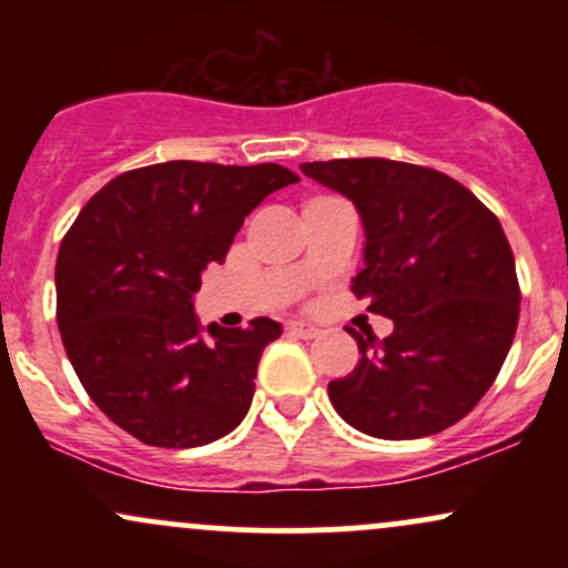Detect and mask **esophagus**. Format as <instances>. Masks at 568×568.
Wrapping results in <instances>:
<instances>
[{
    "mask_svg": "<svg viewBox=\"0 0 568 568\" xmlns=\"http://www.w3.org/2000/svg\"><path fill=\"white\" fill-rule=\"evenodd\" d=\"M288 334L298 336V338H315L317 334H321V328H317V325L310 323V321H291L288 323Z\"/></svg>",
    "mask_w": 568,
    "mask_h": 568,
    "instance_id": "esophagus-1",
    "label": "esophagus"
}]
</instances>
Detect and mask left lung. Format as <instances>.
<instances>
[{"label":"left lung","instance_id":"1","mask_svg":"<svg viewBox=\"0 0 568 568\" xmlns=\"http://www.w3.org/2000/svg\"><path fill=\"white\" fill-rule=\"evenodd\" d=\"M344 194L366 232L357 298L393 334L349 331L361 361L328 384L336 414L371 438H427L456 425L497 379L520 291L499 219L452 175L384 158L304 162Z\"/></svg>","mask_w":568,"mask_h":568}]
</instances>
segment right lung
<instances>
[{
  "label": "right lung",
  "instance_id": "obj_1",
  "mask_svg": "<svg viewBox=\"0 0 568 568\" xmlns=\"http://www.w3.org/2000/svg\"><path fill=\"white\" fill-rule=\"evenodd\" d=\"M288 168L171 160L128 171L90 197L55 262L58 331L93 403L146 446L194 448L251 408L264 347L283 325L202 328L194 293L207 264Z\"/></svg>",
  "mask_w": 568,
  "mask_h": 568
}]
</instances>
